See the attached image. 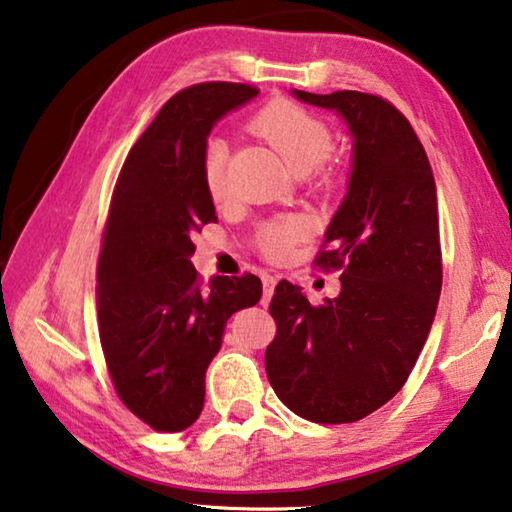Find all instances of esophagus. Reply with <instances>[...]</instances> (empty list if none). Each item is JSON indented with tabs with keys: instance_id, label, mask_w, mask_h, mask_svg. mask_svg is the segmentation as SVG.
<instances>
[{
	"instance_id": "obj_1",
	"label": "esophagus",
	"mask_w": 512,
	"mask_h": 512,
	"mask_svg": "<svg viewBox=\"0 0 512 512\" xmlns=\"http://www.w3.org/2000/svg\"><path fill=\"white\" fill-rule=\"evenodd\" d=\"M274 286H277V277L272 274H263V302H267L274 293Z\"/></svg>"
}]
</instances>
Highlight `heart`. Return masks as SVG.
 <instances>
[{
    "label": "heart",
    "mask_w": 512,
    "mask_h": 512,
    "mask_svg": "<svg viewBox=\"0 0 512 512\" xmlns=\"http://www.w3.org/2000/svg\"><path fill=\"white\" fill-rule=\"evenodd\" d=\"M251 128L283 157L290 171L309 174L311 169H316L320 185L334 183L336 169L327 164V155L332 151V130L316 114L288 100H274L251 119ZM224 167L226 146L219 139H212L203 155V183L212 199L224 194ZM304 233L306 226L302 219H272L258 231V247L267 258H283L297 240L304 238Z\"/></svg>",
    "instance_id": "b5f03b06"
}]
</instances>
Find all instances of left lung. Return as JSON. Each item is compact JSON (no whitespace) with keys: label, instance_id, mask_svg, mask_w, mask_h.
I'll return each mask as SVG.
<instances>
[{"label":"left lung","instance_id":"obj_1","mask_svg":"<svg viewBox=\"0 0 512 512\" xmlns=\"http://www.w3.org/2000/svg\"><path fill=\"white\" fill-rule=\"evenodd\" d=\"M295 96L336 109L355 137L348 194L313 261L341 270V293L313 306L290 281L277 283L265 371L302 419L352 423L403 389L430 334L442 293L437 187L419 137L389 100Z\"/></svg>","mask_w":512,"mask_h":512}]
</instances>
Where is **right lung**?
Returning <instances> with one entry per match:
<instances>
[{
    "mask_svg": "<svg viewBox=\"0 0 512 512\" xmlns=\"http://www.w3.org/2000/svg\"><path fill=\"white\" fill-rule=\"evenodd\" d=\"M256 86L203 82L164 102L116 180L98 258V332L121 403L157 432L199 419L226 320L261 300L254 274L203 283L192 233L217 222L203 183L215 121Z\"/></svg>",
    "mask_w": 512,
    "mask_h": 512,
    "instance_id": "obj_1",
    "label": "right lung"
}]
</instances>
